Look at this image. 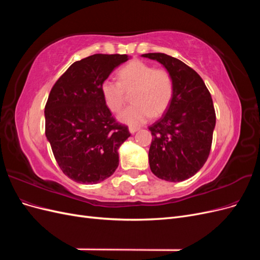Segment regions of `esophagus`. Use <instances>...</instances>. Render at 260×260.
<instances>
[{"instance_id": "obj_1", "label": "esophagus", "mask_w": 260, "mask_h": 260, "mask_svg": "<svg viewBox=\"0 0 260 260\" xmlns=\"http://www.w3.org/2000/svg\"><path fill=\"white\" fill-rule=\"evenodd\" d=\"M139 130V128H136V127H130L129 128V131L131 132V133H135V132H137Z\"/></svg>"}]
</instances>
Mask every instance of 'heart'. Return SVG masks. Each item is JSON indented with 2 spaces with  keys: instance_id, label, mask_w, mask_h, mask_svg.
Listing matches in <instances>:
<instances>
[{
  "instance_id": "b5f03b06",
  "label": "heart",
  "mask_w": 260,
  "mask_h": 260,
  "mask_svg": "<svg viewBox=\"0 0 260 260\" xmlns=\"http://www.w3.org/2000/svg\"><path fill=\"white\" fill-rule=\"evenodd\" d=\"M118 81L105 79L101 84L104 103L118 113L130 92L133 104L120 113L119 120L131 127L146 122L153 116L162 114L174 96V80L167 69L155 68L142 60H132L117 72Z\"/></svg>"
}]
</instances>
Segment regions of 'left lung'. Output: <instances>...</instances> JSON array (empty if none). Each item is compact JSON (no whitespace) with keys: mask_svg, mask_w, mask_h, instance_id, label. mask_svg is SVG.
I'll list each match as a JSON object with an SVG mask.
<instances>
[{"mask_svg":"<svg viewBox=\"0 0 260 260\" xmlns=\"http://www.w3.org/2000/svg\"><path fill=\"white\" fill-rule=\"evenodd\" d=\"M142 56L159 61L174 80L166 113L148 127L153 137L149 167L157 178L180 182L193 177L208 158L216 124L214 103L201 76L183 61L164 53Z\"/></svg>","mask_w":260,"mask_h":260,"instance_id":"1","label":"left lung"}]
</instances>
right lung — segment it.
Masks as SVG:
<instances>
[{"instance_id":"right-lung-1","label":"right lung","mask_w":260,"mask_h":260,"mask_svg":"<svg viewBox=\"0 0 260 260\" xmlns=\"http://www.w3.org/2000/svg\"><path fill=\"white\" fill-rule=\"evenodd\" d=\"M128 59L125 54H94L77 60L50 92L45 136L60 170L78 183H99L119 164L118 148L130 132L104 103L101 84Z\"/></svg>"}]
</instances>
